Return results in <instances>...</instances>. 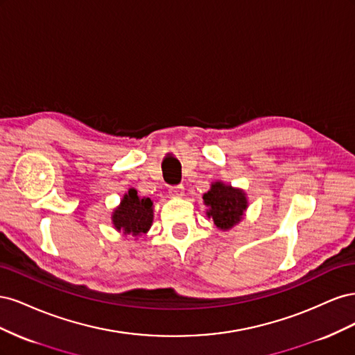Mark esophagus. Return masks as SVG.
Returning <instances> with one entry per match:
<instances>
[{
  "label": "esophagus",
  "mask_w": 355,
  "mask_h": 355,
  "mask_svg": "<svg viewBox=\"0 0 355 355\" xmlns=\"http://www.w3.org/2000/svg\"><path fill=\"white\" fill-rule=\"evenodd\" d=\"M170 196L175 197V198H180L182 196H184V187L182 185H178V187H171L170 188Z\"/></svg>",
  "instance_id": "1"
}]
</instances>
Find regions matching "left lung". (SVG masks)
I'll return each instance as SVG.
<instances>
[{"mask_svg":"<svg viewBox=\"0 0 355 355\" xmlns=\"http://www.w3.org/2000/svg\"><path fill=\"white\" fill-rule=\"evenodd\" d=\"M204 204L209 207L207 216L222 231L231 230L240 223L247 210V197L243 189L225 185L223 182H213L210 189L202 196Z\"/></svg>","mask_w":355,"mask_h":355,"instance_id":"obj_1","label":"left lung"}]
</instances>
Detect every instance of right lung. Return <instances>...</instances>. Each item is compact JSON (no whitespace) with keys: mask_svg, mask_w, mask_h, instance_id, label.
<instances>
[{"mask_svg":"<svg viewBox=\"0 0 355 355\" xmlns=\"http://www.w3.org/2000/svg\"><path fill=\"white\" fill-rule=\"evenodd\" d=\"M112 223L118 232L124 235L132 234L133 237L146 234L154 220V209L151 198H141L135 188L124 194L120 206L112 211Z\"/></svg>","mask_w":355,"mask_h":355,"instance_id":"obj_1","label":"right lung"}]
</instances>
